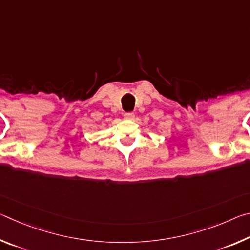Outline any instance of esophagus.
Here are the masks:
<instances>
[{"label": "esophagus", "instance_id": "esophagus-1", "mask_svg": "<svg viewBox=\"0 0 250 250\" xmlns=\"http://www.w3.org/2000/svg\"><path fill=\"white\" fill-rule=\"evenodd\" d=\"M134 118V113L133 112H125V119L126 120H132Z\"/></svg>", "mask_w": 250, "mask_h": 250}]
</instances>
